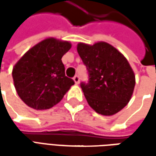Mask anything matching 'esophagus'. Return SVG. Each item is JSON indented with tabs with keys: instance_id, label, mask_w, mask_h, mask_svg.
<instances>
[{
	"instance_id": "esophagus-1",
	"label": "esophagus",
	"mask_w": 156,
	"mask_h": 156,
	"mask_svg": "<svg viewBox=\"0 0 156 156\" xmlns=\"http://www.w3.org/2000/svg\"><path fill=\"white\" fill-rule=\"evenodd\" d=\"M73 79H74V81L75 82V84H79V82H80V77H79V75H75Z\"/></svg>"
}]
</instances>
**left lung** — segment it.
Segmentation results:
<instances>
[{
  "mask_svg": "<svg viewBox=\"0 0 156 156\" xmlns=\"http://www.w3.org/2000/svg\"><path fill=\"white\" fill-rule=\"evenodd\" d=\"M77 51L87 67L89 81L81 87L88 105L100 115L110 116L121 111L132 97L135 73L122 54L110 44L80 42Z\"/></svg>",
  "mask_w": 156,
  "mask_h": 156,
  "instance_id": "left-lung-1",
  "label": "left lung"
}]
</instances>
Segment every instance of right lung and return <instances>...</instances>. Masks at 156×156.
Listing matches in <instances>:
<instances>
[{
    "label": "right lung",
    "mask_w": 156,
    "mask_h": 156,
    "mask_svg": "<svg viewBox=\"0 0 156 156\" xmlns=\"http://www.w3.org/2000/svg\"><path fill=\"white\" fill-rule=\"evenodd\" d=\"M67 41L47 38L27 51L13 68L16 92L36 110L59 103L75 81L65 75L62 56L71 48Z\"/></svg>",
    "instance_id": "1"
}]
</instances>
